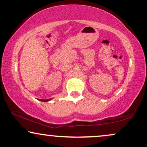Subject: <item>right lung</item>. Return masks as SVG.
Wrapping results in <instances>:
<instances>
[{
    "mask_svg": "<svg viewBox=\"0 0 147 147\" xmlns=\"http://www.w3.org/2000/svg\"><path fill=\"white\" fill-rule=\"evenodd\" d=\"M40 101H42V102H48L49 101V100H51V99H47V100H42V99H39Z\"/></svg>",
    "mask_w": 147,
    "mask_h": 147,
    "instance_id": "obj_1",
    "label": "right lung"
}]
</instances>
